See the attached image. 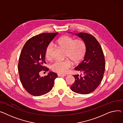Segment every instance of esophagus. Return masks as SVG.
<instances>
[{
    "mask_svg": "<svg viewBox=\"0 0 123 123\" xmlns=\"http://www.w3.org/2000/svg\"><path fill=\"white\" fill-rule=\"evenodd\" d=\"M57 76H67V75L59 74H57Z\"/></svg>",
    "mask_w": 123,
    "mask_h": 123,
    "instance_id": "1",
    "label": "esophagus"
}]
</instances>
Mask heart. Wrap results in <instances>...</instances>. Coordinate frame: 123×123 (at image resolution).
I'll return each instance as SVG.
<instances>
[{"instance_id": "1", "label": "heart", "mask_w": 123, "mask_h": 123, "mask_svg": "<svg viewBox=\"0 0 123 123\" xmlns=\"http://www.w3.org/2000/svg\"><path fill=\"white\" fill-rule=\"evenodd\" d=\"M56 44L65 49V56L68 57L74 63L80 62L85 54L86 47L84 43L80 40H74L68 36H63L56 41ZM54 45L50 44L46 50V56L48 60L53 57ZM71 62L68 59L55 60L51 65L52 69L60 74L67 73Z\"/></svg>"}]
</instances>
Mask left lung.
<instances>
[{
	"label": "left lung",
	"mask_w": 123,
	"mask_h": 123,
	"mask_svg": "<svg viewBox=\"0 0 123 123\" xmlns=\"http://www.w3.org/2000/svg\"><path fill=\"white\" fill-rule=\"evenodd\" d=\"M84 43L86 51L83 61L74 68L82 73L74 75L75 82L71 90L78 94H87L94 91L101 82L105 69V61L101 47L94 37L85 33H73Z\"/></svg>",
	"instance_id": "obj_1"
}]
</instances>
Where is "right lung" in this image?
<instances>
[{
	"label": "right lung",
	"instance_id": "right-lung-1",
	"mask_svg": "<svg viewBox=\"0 0 123 123\" xmlns=\"http://www.w3.org/2000/svg\"><path fill=\"white\" fill-rule=\"evenodd\" d=\"M59 33H42L28 40L24 45L19 57L18 71L21 82L30 94L39 96L51 90L56 74L50 71L46 76L41 77V71H48L44 67L46 50Z\"/></svg>",
	"mask_w": 123,
	"mask_h": 123
}]
</instances>
